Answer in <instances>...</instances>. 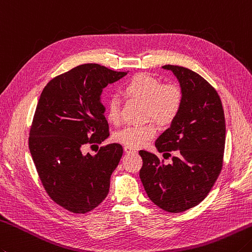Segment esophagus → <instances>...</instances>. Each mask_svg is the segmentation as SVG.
<instances>
[{"mask_svg":"<svg viewBox=\"0 0 252 252\" xmlns=\"http://www.w3.org/2000/svg\"><path fill=\"white\" fill-rule=\"evenodd\" d=\"M123 149H125L126 153H135L136 152V150L134 149V147L129 146V145H126L125 147H123Z\"/></svg>","mask_w":252,"mask_h":252,"instance_id":"34e87169","label":"esophagus"}]
</instances>
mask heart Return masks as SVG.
I'll return each instance as SVG.
<instances>
[{
    "mask_svg": "<svg viewBox=\"0 0 252 252\" xmlns=\"http://www.w3.org/2000/svg\"><path fill=\"white\" fill-rule=\"evenodd\" d=\"M126 96L145 102L146 118H154L160 123H169L178 116L182 105V92L175 84H161L149 74H136L125 85ZM108 121L119 123L121 105L117 97H111L107 103ZM157 127L154 122L142 126H126L115 134L116 141L125 145L139 147L154 137Z\"/></svg>",
    "mask_w": 252,
    "mask_h": 252,
    "instance_id": "obj_1",
    "label": "heart"
}]
</instances>
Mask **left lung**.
Masks as SVG:
<instances>
[{
	"label": "left lung",
	"mask_w": 252,
	"mask_h": 252,
	"mask_svg": "<svg viewBox=\"0 0 252 252\" xmlns=\"http://www.w3.org/2000/svg\"><path fill=\"white\" fill-rule=\"evenodd\" d=\"M179 81L181 109L155 142L165 164L153 153L140 151V178L153 203L170 213L198 205L209 194L223 167L225 117L215 88L198 73L178 65H164Z\"/></svg>",
	"instance_id": "left-lung-1"
}]
</instances>
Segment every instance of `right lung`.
Wrapping results in <instances>:
<instances>
[{"instance_id": "right-lung-1", "label": "right lung", "mask_w": 252, "mask_h": 252, "mask_svg": "<svg viewBox=\"0 0 252 252\" xmlns=\"http://www.w3.org/2000/svg\"><path fill=\"white\" fill-rule=\"evenodd\" d=\"M126 72L82 64L49 82L39 98L29 132V151L49 196L72 213L85 214L106 199L110 177L123 154L118 143L83 155L87 143L109 136L102 90Z\"/></svg>"}]
</instances>
